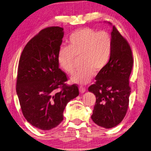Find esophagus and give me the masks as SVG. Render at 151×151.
<instances>
[{
    "label": "esophagus",
    "mask_w": 151,
    "mask_h": 151,
    "mask_svg": "<svg viewBox=\"0 0 151 151\" xmlns=\"http://www.w3.org/2000/svg\"><path fill=\"white\" fill-rule=\"evenodd\" d=\"M79 91H80V93H84V92H86V88H85V87H83L82 86H80L79 87Z\"/></svg>",
    "instance_id": "obj_1"
}]
</instances>
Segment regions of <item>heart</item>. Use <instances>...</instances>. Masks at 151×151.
<instances>
[{"mask_svg":"<svg viewBox=\"0 0 151 151\" xmlns=\"http://www.w3.org/2000/svg\"><path fill=\"white\" fill-rule=\"evenodd\" d=\"M68 42V46H62L59 49L58 60L64 70L71 73L75 57L80 56L82 65L71 76L74 83L86 84L91 82L96 71L102 70L110 60L112 39L106 31L81 28L70 34Z\"/></svg>","mask_w":151,"mask_h":151,"instance_id":"heart-1","label":"heart"}]
</instances>
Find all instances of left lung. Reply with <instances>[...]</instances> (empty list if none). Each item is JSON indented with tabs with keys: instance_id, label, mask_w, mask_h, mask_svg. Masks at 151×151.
I'll return each mask as SVG.
<instances>
[{
	"instance_id": "obj_1",
	"label": "left lung",
	"mask_w": 151,
	"mask_h": 151,
	"mask_svg": "<svg viewBox=\"0 0 151 151\" xmlns=\"http://www.w3.org/2000/svg\"><path fill=\"white\" fill-rule=\"evenodd\" d=\"M111 37L112 51L110 60L96 76L95 84L88 87V92L96 98L91 118L96 124L106 129L117 126L125 117L131 93L129 78L133 64L129 45L115 26H112Z\"/></svg>"
}]
</instances>
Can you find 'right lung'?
I'll use <instances>...</instances> for the list:
<instances>
[{"label": "right lung", "instance_id": "add662e5", "mask_svg": "<svg viewBox=\"0 0 151 151\" xmlns=\"http://www.w3.org/2000/svg\"><path fill=\"white\" fill-rule=\"evenodd\" d=\"M64 29L51 27L31 39L23 50L18 64L17 93L23 115L30 124L50 130L63 121L68 102L79 95L76 85L59 68L58 53Z\"/></svg>", "mask_w": 151, "mask_h": 151}]
</instances>
